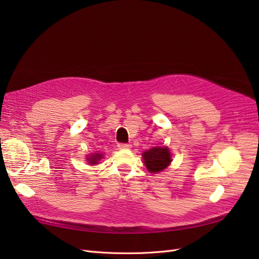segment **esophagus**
<instances>
[{
	"label": "esophagus",
	"mask_w": 259,
	"mask_h": 259,
	"mask_svg": "<svg viewBox=\"0 0 259 259\" xmlns=\"http://www.w3.org/2000/svg\"><path fill=\"white\" fill-rule=\"evenodd\" d=\"M131 147L132 146L130 144H119V145H117V148L122 149V150H123V149H130Z\"/></svg>",
	"instance_id": "esophagus-1"
}]
</instances>
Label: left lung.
<instances>
[{"mask_svg":"<svg viewBox=\"0 0 259 259\" xmlns=\"http://www.w3.org/2000/svg\"><path fill=\"white\" fill-rule=\"evenodd\" d=\"M145 165L150 173H158V171L166 168L171 162L170 152L166 147H155L150 150L143 153Z\"/></svg>","mask_w":259,"mask_h":259,"instance_id":"left-lung-1","label":"left lung"}]
</instances>
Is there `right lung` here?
I'll return each instance as SVG.
<instances>
[{
    "label": "right lung",
    "instance_id": "right-lung-1",
    "mask_svg": "<svg viewBox=\"0 0 259 259\" xmlns=\"http://www.w3.org/2000/svg\"><path fill=\"white\" fill-rule=\"evenodd\" d=\"M103 158V154L101 153H95V154H92L91 156H89L88 160L90 164H97L98 161Z\"/></svg>",
    "mask_w": 259,
    "mask_h": 259
}]
</instances>
